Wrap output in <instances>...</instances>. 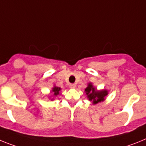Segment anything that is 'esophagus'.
<instances>
[{
	"instance_id": "34e87169",
	"label": "esophagus",
	"mask_w": 146,
	"mask_h": 146,
	"mask_svg": "<svg viewBox=\"0 0 146 146\" xmlns=\"http://www.w3.org/2000/svg\"><path fill=\"white\" fill-rule=\"evenodd\" d=\"M69 87L71 89H75L76 87V85L75 84H70L69 85Z\"/></svg>"
}]
</instances>
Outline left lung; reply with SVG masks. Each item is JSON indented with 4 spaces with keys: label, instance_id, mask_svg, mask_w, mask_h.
Listing matches in <instances>:
<instances>
[{
    "label": "left lung",
    "instance_id": "obj_1",
    "mask_svg": "<svg viewBox=\"0 0 146 146\" xmlns=\"http://www.w3.org/2000/svg\"><path fill=\"white\" fill-rule=\"evenodd\" d=\"M87 99L91 101L92 104H96L100 102H103L105 101L106 96L108 95L107 90H98L97 89L93 86L92 82H89L87 84V87L84 90Z\"/></svg>",
    "mask_w": 146,
    "mask_h": 146
}]
</instances>
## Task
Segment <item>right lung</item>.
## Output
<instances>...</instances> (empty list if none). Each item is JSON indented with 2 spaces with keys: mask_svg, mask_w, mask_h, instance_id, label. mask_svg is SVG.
<instances>
[{
  "mask_svg": "<svg viewBox=\"0 0 146 146\" xmlns=\"http://www.w3.org/2000/svg\"><path fill=\"white\" fill-rule=\"evenodd\" d=\"M60 90H61L60 87H58L56 85H54V87H52V90L50 92V95L48 96L49 99H50V101H54V98H55L56 96H58V95H59V93H60V92H60ZM50 94L52 95H50Z\"/></svg>",
  "mask_w": 146,
  "mask_h": 146,
  "instance_id": "add662e5",
  "label": "right lung"
}]
</instances>
